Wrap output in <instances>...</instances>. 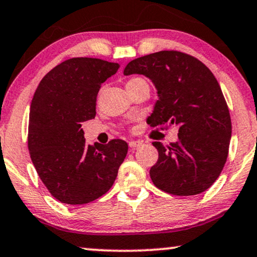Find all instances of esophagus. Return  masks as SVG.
Here are the masks:
<instances>
[{
    "mask_svg": "<svg viewBox=\"0 0 257 257\" xmlns=\"http://www.w3.org/2000/svg\"><path fill=\"white\" fill-rule=\"evenodd\" d=\"M128 145H130V148H131V149H136V148L141 147V145H143V142H142V141H132V142H130Z\"/></svg>",
    "mask_w": 257,
    "mask_h": 257,
    "instance_id": "34e87169",
    "label": "esophagus"
}]
</instances>
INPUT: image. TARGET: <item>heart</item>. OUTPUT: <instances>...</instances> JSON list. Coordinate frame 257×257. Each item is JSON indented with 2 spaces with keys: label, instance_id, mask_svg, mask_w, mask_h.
Segmentation results:
<instances>
[{
  "label": "heart",
  "instance_id": "1",
  "mask_svg": "<svg viewBox=\"0 0 257 257\" xmlns=\"http://www.w3.org/2000/svg\"><path fill=\"white\" fill-rule=\"evenodd\" d=\"M143 81H144L143 78H141V77H132L127 81V84H126V85H132V84L139 83V82H143Z\"/></svg>",
  "mask_w": 257,
  "mask_h": 257
}]
</instances>
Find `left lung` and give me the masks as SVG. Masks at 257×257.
<instances>
[{"label": "left lung", "mask_w": 257, "mask_h": 257, "mask_svg": "<svg viewBox=\"0 0 257 257\" xmlns=\"http://www.w3.org/2000/svg\"><path fill=\"white\" fill-rule=\"evenodd\" d=\"M134 74L147 76L157 89L148 123L179 127L175 143H153L158 151L150 169L154 185L180 196L205 192L223 170L231 139L229 108L214 75L199 59L179 51L134 59L123 75Z\"/></svg>", "instance_id": "obj_1"}]
</instances>
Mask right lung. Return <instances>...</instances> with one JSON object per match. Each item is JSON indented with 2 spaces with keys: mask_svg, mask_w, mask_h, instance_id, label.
I'll use <instances>...</instances> for the list:
<instances>
[{
  "mask_svg": "<svg viewBox=\"0 0 257 257\" xmlns=\"http://www.w3.org/2000/svg\"><path fill=\"white\" fill-rule=\"evenodd\" d=\"M118 63L78 57L44 76L31 103L28 150L38 175L52 196L69 205L94 201L109 191L127 143L87 145L82 122L95 118L101 84Z\"/></svg>",
  "mask_w": 257,
  "mask_h": 257,
  "instance_id": "1",
  "label": "right lung"
}]
</instances>
